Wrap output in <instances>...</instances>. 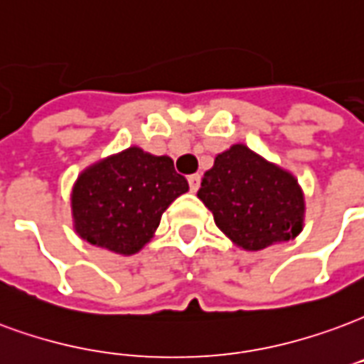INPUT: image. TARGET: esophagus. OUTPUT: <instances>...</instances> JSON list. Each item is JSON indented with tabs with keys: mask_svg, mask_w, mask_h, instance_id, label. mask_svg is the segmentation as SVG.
Segmentation results:
<instances>
[{
	"mask_svg": "<svg viewBox=\"0 0 364 364\" xmlns=\"http://www.w3.org/2000/svg\"><path fill=\"white\" fill-rule=\"evenodd\" d=\"M198 187H200V175L198 173L189 175V189L193 191V193H196V191H198Z\"/></svg>",
	"mask_w": 364,
	"mask_h": 364,
	"instance_id": "1",
	"label": "esophagus"
}]
</instances>
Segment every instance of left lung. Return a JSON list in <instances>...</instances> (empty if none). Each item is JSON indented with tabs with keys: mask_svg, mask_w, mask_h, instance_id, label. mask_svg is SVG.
Listing matches in <instances>:
<instances>
[{
	"mask_svg": "<svg viewBox=\"0 0 364 364\" xmlns=\"http://www.w3.org/2000/svg\"><path fill=\"white\" fill-rule=\"evenodd\" d=\"M198 198L241 249L262 250L303 230L305 200L297 179L245 144L216 156L214 168L204 173Z\"/></svg>",
	"mask_w": 364,
	"mask_h": 364,
	"instance_id": "obj_1",
	"label": "left lung"
}]
</instances>
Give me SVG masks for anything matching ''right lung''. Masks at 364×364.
<instances>
[{"instance_id": "add662e5", "label": "right lung", "mask_w": 364, "mask_h": 364, "mask_svg": "<svg viewBox=\"0 0 364 364\" xmlns=\"http://www.w3.org/2000/svg\"><path fill=\"white\" fill-rule=\"evenodd\" d=\"M189 191L168 156L127 148L85 169L73 189L75 230L88 243L134 255L154 235L161 214Z\"/></svg>"}]
</instances>
